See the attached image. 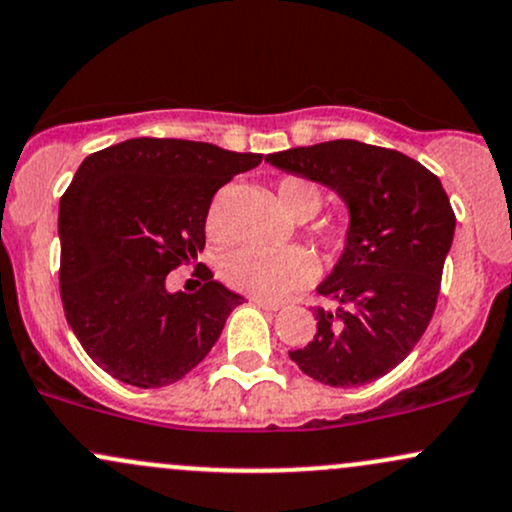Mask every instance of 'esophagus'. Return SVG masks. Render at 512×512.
<instances>
[{
  "label": "esophagus",
  "instance_id": "obj_1",
  "mask_svg": "<svg viewBox=\"0 0 512 512\" xmlns=\"http://www.w3.org/2000/svg\"><path fill=\"white\" fill-rule=\"evenodd\" d=\"M256 304V307H261V309H268V312H278V309H283V304L280 302H273V300H261V297H254V300H251Z\"/></svg>",
  "mask_w": 512,
  "mask_h": 512
}]
</instances>
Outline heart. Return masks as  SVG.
<instances>
[{"instance_id": "b5f03b06", "label": "heart", "mask_w": 512, "mask_h": 512, "mask_svg": "<svg viewBox=\"0 0 512 512\" xmlns=\"http://www.w3.org/2000/svg\"><path fill=\"white\" fill-rule=\"evenodd\" d=\"M321 188L307 179H283L278 183V203L292 220L307 222L321 210ZM348 237L346 222L329 225L319 232V246L326 251L341 249ZM222 278L234 290L256 297H283L287 292L300 290L314 278V261L302 249H256L241 246L229 251L220 263Z\"/></svg>"}]
</instances>
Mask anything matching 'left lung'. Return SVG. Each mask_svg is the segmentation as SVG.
Listing matches in <instances>:
<instances>
[{
  "label": "left lung",
  "instance_id": "left-lung-1",
  "mask_svg": "<svg viewBox=\"0 0 512 512\" xmlns=\"http://www.w3.org/2000/svg\"><path fill=\"white\" fill-rule=\"evenodd\" d=\"M287 174L331 188L348 208V237L317 285V333L290 358L329 387H360L394 370L435 312L455 212L440 179L406 154L358 140L266 154Z\"/></svg>",
  "mask_w": 512,
  "mask_h": 512
}]
</instances>
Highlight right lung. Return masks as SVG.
<instances>
[{"mask_svg": "<svg viewBox=\"0 0 512 512\" xmlns=\"http://www.w3.org/2000/svg\"><path fill=\"white\" fill-rule=\"evenodd\" d=\"M258 164L261 154L210 142L135 137L79 166L57 217L60 295L74 336L108 375L166 387L215 346L244 297L210 271L195 292L166 290V275L203 251L217 188Z\"/></svg>", "mask_w": 512, "mask_h": 512, "instance_id": "right-lung-1", "label": "right lung"}]
</instances>
